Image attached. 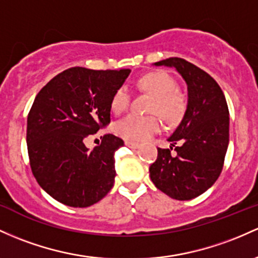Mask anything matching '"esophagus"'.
<instances>
[{
    "mask_svg": "<svg viewBox=\"0 0 258 258\" xmlns=\"http://www.w3.org/2000/svg\"><path fill=\"white\" fill-rule=\"evenodd\" d=\"M124 144H126L127 147H130V148H134V149L138 148V147H140V143L131 142V141H124Z\"/></svg>",
    "mask_w": 258,
    "mask_h": 258,
    "instance_id": "34e87169",
    "label": "esophagus"
}]
</instances>
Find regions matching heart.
Instances as JSON below:
<instances>
[{"instance_id":"b5f03b06","label":"heart","mask_w":258,"mask_h":258,"mask_svg":"<svg viewBox=\"0 0 258 258\" xmlns=\"http://www.w3.org/2000/svg\"><path fill=\"white\" fill-rule=\"evenodd\" d=\"M138 87L153 95L149 112L158 114L170 126L180 123L187 110V99L177 90V83L170 75L164 71H154L144 75L138 81ZM131 104V93L124 86L118 87L111 98L112 111L121 115L128 110ZM161 128L159 117L155 115H130L115 124V131L123 140L131 142H142Z\"/></svg>"}]
</instances>
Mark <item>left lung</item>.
<instances>
[{
    "label": "left lung",
    "instance_id": "obj_1",
    "mask_svg": "<svg viewBox=\"0 0 258 258\" xmlns=\"http://www.w3.org/2000/svg\"><path fill=\"white\" fill-rule=\"evenodd\" d=\"M175 67L187 84V110L174 134L170 149L158 148L149 168L151 180L161 192L188 201L206 192L223 170L229 144V109L219 84L207 72L180 57L155 62ZM181 142V146L176 143Z\"/></svg>",
    "mask_w": 258,
    "mask_h": 258
}]
</instances>
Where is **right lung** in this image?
<instances>
[{"instance_id":"1","label":"right lung","mask_w":258,"mask_h":258,"mask_svg":"<svg viewBox=\"0 0 258 258\" xmlns=\"http://www.w3.org/2000/svg\"><path fill=\"white\" fill-rule=\"evenodd\" d=\"M130 72L72 67L36 95L27 121L30 168L41 188L58 202L89 207L114 186V153L123 141L106 134L93 151L84 141L110 123L112 94Z\"/></svg>"}]
</instances>
